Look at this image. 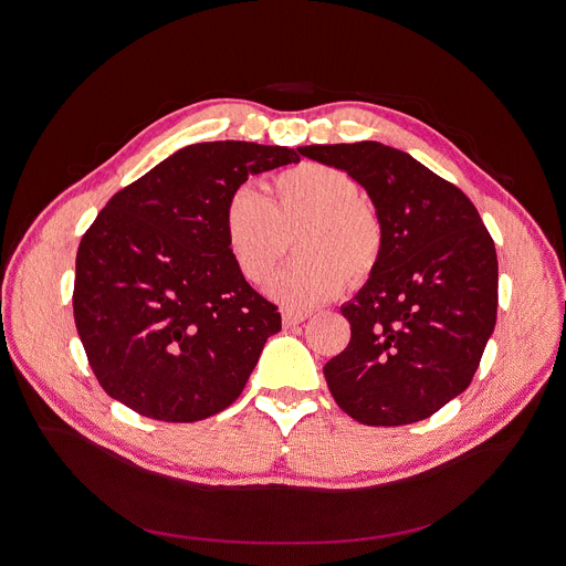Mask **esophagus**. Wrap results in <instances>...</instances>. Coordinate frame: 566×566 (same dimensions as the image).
<instances>
[{
    "mask_svg": "<svg viewBox=\"0 0 566 566\" xmlns=\"http://www.w3.org/2000/svg\"><path fill=\"white\" fill-rule=\"evenodd\" d=\"M307 318V314H303V312H282V323L286 325V328H291V325H298V323H303Z\"/></svg>",
    "mask_w": 566,
    "mask_h": 566,
    "instance_id": "1",
    "label": "esophagus"
}]
</instances>
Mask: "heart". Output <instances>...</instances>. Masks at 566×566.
Listing matches in <instances>:
<instances>
[{
	"instance_id": "heart-1",
	"label": "heart",
	"mask_w": 566,
	"mask_h": 566,
	"mask_svg": "<svg viewBox=\"0 0 566 566\" xmlns=\"http://www.w3.org/2000/svg\"><path fill=\"white\" fill-rule=\"evenodd\" d=\"M358 181L335 167L303 163L271 181V197L238 186L222 213L227 250L241 275L263 284L295 235L298 259L268 284V293L291 310L328 303L350 284H363L382 256V222L360 199Z\"/></svg>"
}]
</instances>
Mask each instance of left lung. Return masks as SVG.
Masks as SVG:
<instances>
[{
    "label": "left lung",
    "mask_w": 566,
    "mask_h": 566,
    "mask_svg": "<svg viewBox=\"0 0 566 566\" xmlns=\"http://www.w3.org/2000/svg\"><path fill=\"white\" fill-rule=\"evenodd\" d=\"M298 151L358 181L385 233L376 271L342 305L350 342L323 367L328 388L369 427L427 420L468 388L493 335V238L457 186L399 148L355 142Z\"/></svg>",
    "instance_id": "obj_1"
}]
</instances>
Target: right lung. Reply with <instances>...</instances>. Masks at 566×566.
Segmentation results:
<instances>
[{"instance_id":"right-lung-1","label":"right lung","mask_w":566,"mask_h":566,"mask_svg":"<svg viewBox=\"0 0 566 566\" xmlns=\"http://www.w3.org/2000/svg\"><path fill=\"white\" fill-rule=\"evenodd\" d=\"M298 160L286 146L190 144L105 203L80 241L73 314L112 399L197 422L241 397L282 316L233 263L224 203L248 176Z\"/></svg>"}]
</instances>
